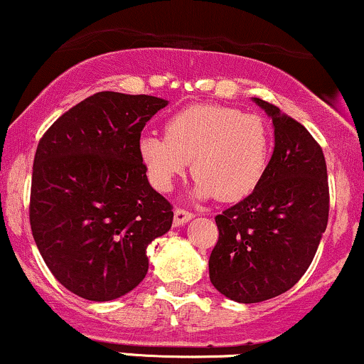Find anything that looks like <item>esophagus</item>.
I'll use <instances>...</instances> for the list:
<instances>
[{
	"label": "esophagus",
	"mask_w": 364,
	"mask_h": 364,
	"mask_svg": "<svg viewBox=\"0 0 364 364\" xmlns=\"http://www.w3.org/2000/svg\"><path fill=\"white\" fill-rule=\"evenodd\" d=\"M190 219H193V214H191L190 210H185V209H176L174 210V226L186 225Z\"/></svg>",
	"instance_id": "obj_1"
}]
</instances>
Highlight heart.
Instances as JSON below:
<instances>
[{"label":"heart","mask_w":364,"mask_h":364,"mask_svg":"<svg viewBox=\"0 0 364 364\" xmlns=\"http://www.w3.org/2000/svg\"><path fill=\"white\" fill-rule=\"evenodd\" d=\"M269 131L259 115L223 105H191L166 122V136L143 134L138 155L154 188L169 191L188 169L197 176L191 193L237 202L264 178Z\"/></svg>","instance_id":"b5f03b06"}]
</instances>
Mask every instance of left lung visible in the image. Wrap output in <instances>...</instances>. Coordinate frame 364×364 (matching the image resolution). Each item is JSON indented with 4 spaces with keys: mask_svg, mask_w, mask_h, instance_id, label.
Here are the masks:
<instances>
[{
    "mask_svg": "<svg viewBox=\"0 0 364 364\" xmlns=\"http://www.w3.org/2000/svg\"><path fill=\"white\" fill-rule=\"evenodd\" d=\"M274 149L264 178L247 198L215 215L219 240L209 259L218 292L254 304L290 290L313 262L328 223L321 146L302 124L261 98Z\"/></svg>",
    "mask_w": 364,
    "mask_h": 364,
    "instance_id": "8db88e82",
    "label": "left lung"
}]
</instances>
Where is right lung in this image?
Segmentation results:
<instances>
[{"instance_id":"right-lung-1","label":"right lung","mask_w":364,"mask_h":364,"mask_svg":"<svg viewBox=\"0 0 364 364\" xmlns=\"http://www.w3.org/2000/svg\"><path fill=\"white\" fill-rule=\"evenodd\" d=\"M149 95L102 91L46 131L36 150L31 228L53 277L79 297L107 302L138 287L146 249L173 225L138 155L145 124L167 107Z\"/></svg>"}]
</instances>
